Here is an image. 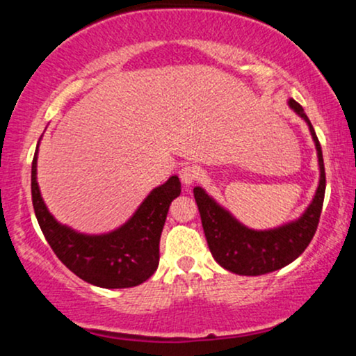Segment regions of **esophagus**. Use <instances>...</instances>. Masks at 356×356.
<instances>
[{
    "mask_svg": "<svg viewBox=\"0 0 356 356\" xmlns=\"http://www.w3.org/2000/svg\"><path fill=\"white\" fill-rule=\"evenodd\" d=\"M179 177H181L182 184L186 187H189L194 184L195 179H197V170H195V167H191V165H184L181 170H179Z\"/></svg>",
    "mask_w": 356,
    "mask_h": 356,
    "instance_id": "34e87169",
    "label": "esophagus"
}]
</instances>
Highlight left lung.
Here are the masks:
<instances>
[{
    "label": "left lung",
    "instance_id": "8db88e82",
    "mask_svg": "<svg viewBox=\"0 0 356 356\" xmlns=\"http://www.w3.org/2000/svg\"><path fill=\"white\" fill-rule=\"evenodd\" d=\"M288 105L308 125L320 169L316 191L300 218L271 229H252L241 222L229 209L220 206L204 187H194V197L201 212L211 254L220 266L234 275L261 276L288 266L308 248L316 232L326 187L321 145L303 107L293 99L288 100Z\"/></svg>",
    "mask_w": 356,
    "mask_h": 356
}]
</instances>
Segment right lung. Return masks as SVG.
I'll use <instances>...</instances> for the list:
<instances>
[{
    "label": "right lung",
    "instance_id": "obj_1",
    "mask_svg": "<svg viewBox=\"0 0 356 356\" xmlns=\"http://www.w3.org/2000/svg\"><path fill=\"white\" fill-rule=\"evenodd\" d=\"M38 149L40 142L31 164V199L40 227L56 257L80 280L99 288H132L149 280L159 266V243L170 202L181 194L177 175L154 187L122 226L87 234L56 220L44 204L36 179Z\"/></svg>",
    "mask_w": 356,
    "mask_h": 356
}]
</instances>
